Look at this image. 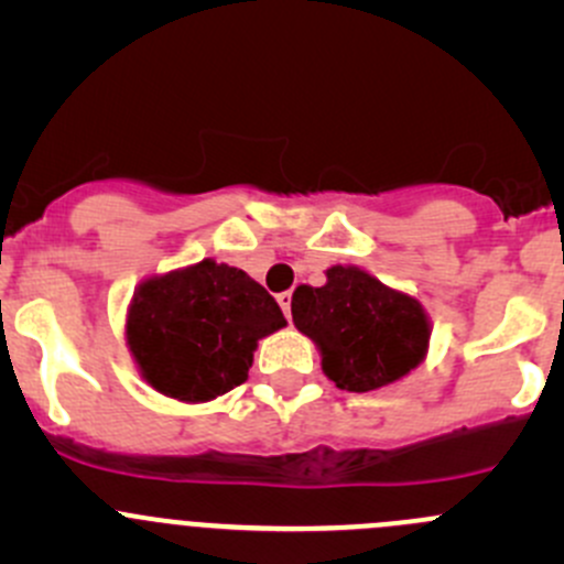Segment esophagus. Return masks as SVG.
<instances>
[{"mask_svg": "<svg viewBox=\"0 0 564 564\" xmlns=\"http://www.w3.org/2000/svg\"><path fill=\"white\" fill-rule=\"evenodd\" d=\"M278 305H281L283 314H286V318L292 316V292H281V294H278Z\"/></svg>", "mask_w": 564, "mask_h": 564, "instance_id": "obj_1", "label": "esophagus"}]
</instances>
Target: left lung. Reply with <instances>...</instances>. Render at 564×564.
Here are the masks:
<instances>
[{
    "label": "left lung",
    "mask_w": 564,
    "mask_h": 564,
    "mask_svg": "<svg viewBox=\"0 0 564 564\" xmlns=\"http://www.w3.org/2000/svg\"><path fill=\"white\" fill-rule=\"evenodd\" d=\"M292 318L322 351L335 388L379 390L423 362L431 324L423 305L360 267H329L324 286H297Z\"/></svg>",
    "instance_id": "obj_1"
}]
</instances>
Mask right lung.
<instances>
[{"mask_svg":"<svg viewBox=\"0 0 564 564\" xmlns=\"http://www.w3.org/2000/svg\"><path fill=\"white\" fill-rule=\"evenodd\" d=\"M286 324L261 283L204 259L147 278L128 311V346L141 377L176 401H213L248 379L259 338Z\"/></svg>","mask_w":564,"mask_h":564,"instance_id":"add662e5","label":"right lung"}]
</instances>
